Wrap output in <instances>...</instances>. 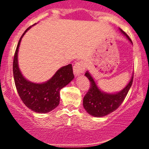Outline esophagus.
<instances>
[{"instance_id":"1","label":"esophagus","mask_w":149,"mask_h":149,"mask_svg":"<svg viewBox=\"0 0 149 149\" xmlns=\"http://www.w3.org/2000/svg\"><path fill=\"white\" fill-rule=\"evenodd\" d=\"M85 70V65H84V62L79 61L75 63V64L73 66V72L76 76L80 75L81 73L84 72Z\"/></svg>"}]
</instances>
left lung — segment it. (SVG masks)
<instances>
[{
	"label": "left lung",
	"instance_id": "left-lung-1",
	"mask_svg": "<svg viewBox=\"0 0 149 149\" xmlns=\"http://www.w3.org/2000/svg\"><path fill=\"white\" fill-rule=\"evenodd\" d=\"M119 30L132 43V41L127 33L121 29ZM85 75L90 81V87L87 93L84 96L83 105L88 113L95 117L105 116L116 110L125 98L129 89L132 85L134 79L133 74L130 82L119 93H106L100 90L89 72H86Z\"/></svg>",
	"mask_w": 149,
	"mask_h": 149
}]
</instances>
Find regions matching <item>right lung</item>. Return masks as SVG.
I'll return each mask as SVG.
<instances>
[{"label":"right lung","instance_id":"right-lung-1","mask_svg":"<svg viewBox=\"0 0 149 149\" xmlns=\"http://www.w3.org/2000/svg\"><path fill=\"white\" fill-rule=\"evenodd\" d=\"M31 27L22 34L13 59V76L17 92L23 103L33 111L46 113L56 108L60 104V91L74 79L72 64L63 66L50 80L42 84H35L24 77L18 64V52L21 40Z\"/></svg>","mask_w":149,"mask_h":149}]
</instances>
